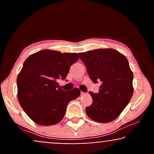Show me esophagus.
Instances as JSON below:
<instances>
[{"label": "esophagus", "instance_id": "1", "mask_svg": "<svg viewBox=\"0 0 154 154\" xmlns=\"http://www.w3.org/2000/svg\"><path fill=\"white\" fill-rule=\"evenodd\" d=\"M85 94H86V93H85V92H82V91L81 92V96H84Z\"/></svg>", "mask_w": 154, "mask_h": 154}]
</instances>
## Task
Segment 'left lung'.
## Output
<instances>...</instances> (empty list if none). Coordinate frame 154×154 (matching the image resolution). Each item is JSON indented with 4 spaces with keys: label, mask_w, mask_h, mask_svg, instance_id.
<instances>
[{
    "label": "left lung",
    "mask_w": 154,
    "mask_h": 154,
    "mask_svg": "<svg viewBox=\"0 0 154 154\" xmlns=\"http://www.w3.org/2000/svg\"><path fill=\"white\" fill-rule=\"evenodd\" d=\"M94 84L101 81L98 93L89 94L92 104L86 108L89 118L111 122L123 111L133 94V74L125 56L114 49H98L79 53Z\"/></svg>",
    "instance_id": "8db88e82"
}]
</instances>
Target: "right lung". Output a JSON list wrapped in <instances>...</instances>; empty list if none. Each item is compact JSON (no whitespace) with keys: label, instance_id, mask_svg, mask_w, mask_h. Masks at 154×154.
I'll list each match as a JSON object with an SVG mask.
<instances>
[{"label":"right lung","instance_id":"add662e5","mask_svg":"<svg viewBox=\"0 0 154 154\" xmlns=\"http://www.w3.org/2000/svg\"><path fill=\"white\" fill-rule=\"evenodd\" d=\"M79 59L76 53L43 50L24 61L16 80L17 97L20 105L35 123L45 126L58 123L68 103L80 96L79 88L64 91L58 84Z\"/></svg>","mask_w":154,"mask_h":154}]
</instances>
